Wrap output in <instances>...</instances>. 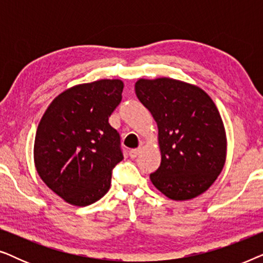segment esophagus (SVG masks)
I'll list each match as a JSON object with an SVG mask.
<instances>
[{
	"instance_id": "1",
	"label": "esophagus",
	"mask_w": 263,
	"mask_h": 263,
	"mask_svg": "<svg viewBox=\"0 0 263 263\" xmlns=\"http://www.w3.org/2000/svg\"><path fill=\"white\" fill-rule=\"evenodd\" d=\"M140 153H141V148H140V147H139V148L130 149V151H129V157H130L132 159H135V158L138 157Z\"/></svg>"
}]
</instances>
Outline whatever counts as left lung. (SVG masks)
<instances>
[{"label":"left lung","instance_id":"1","mask_svg":"<svg viewBox=\"0 0 263 263\" xmlns=\"http://www.w3.org/2000/svg\"><path fill=\"white\" fill-rule=\"evenodd\" d=\"M140 102L159 130L161 163L149 178L172 200H189L210 188L224 167L226 134L210 96L196 86L160 78L135 84Z\"/></svg>","mask_w":263,"mask_h":263}]
</instances>
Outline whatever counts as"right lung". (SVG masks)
Returning a JSON list of instances; mask_svg holds the SVG:
<instances>
[{"instance_id": "right-lung-1", "label": "right lung", "mask_w": 263, "mask_h": 263, "mask_svg": "<svg viewBox=\"0 0 263 263\" xmlns=\"http://www.w3.org/2000/svg\"><path fill=\"white\" fill-rule=\"evenodd\" d=\"M123 82L74 86L50 104L34 140V164L43 182L75 206L105 195L112 170L123 159L121 136L109 117L122 100Z\"/></svg>"}]
</instances>
